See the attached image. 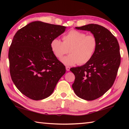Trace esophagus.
Listing matches in <instances>:
<instances>
[{"label":"esophagus","mask_w":129,"mask_h":129,"mask_svg":"<svg viewBox=\"0 0 129 129\" xmlns=\"http://www.w3.org/2000/svg\"><path fill=\"white\" fill-rule=\"evenodd\" d=\"M70 68H70L69 67H66V70L67 71H70Z\"/></svg>","instance_id":"1"}]
</instances>
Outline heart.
<instances>
[{
    "instance_id": "heart-1",
    "label": "heart",
    "mask_w": 129,
    "mask_h": 129,
    "mask_svg": "<svg viewBox=\"0 0 129 129\" xmlns=\"http://www.w3.org/2000/svg\"><path fill=\"white\" fill-rule=\"evenodd\" d=\"M62 40L55 38L50 44L51 51L57 58H61L68 52L70 54L61 58L65 65H74L78 63L84 65L90 61L97 48V40L93 35L77 30H71L62 37Z\"/></svg>"
}]
</instances>
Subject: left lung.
I'll use <instances>...</instances> for the list:
<instances>
[{
    "label": "left lung",
    "instance_id": "obj_1",
    "mask_svg": "<svg viewBox=\"0 0 129 129\" xmlns=\"http://www.w3.org/2000/svg\"><path fill=\"white\" fill-rule=\"evenodd\" d=\"M76 29L90 31L97 40V48L90 61L70 69L75 76L72 88L87 101L101 97L114 84L121 63L119 44L113 35L101 25L90 24Z\"/></svg>",
    "mask_w": 129,
    "mask_h": 129
}]
</instances>
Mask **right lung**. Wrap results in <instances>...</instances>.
Instances as JSON below:
<instances>
[{
    "mask_svg": "<svg viewBox=\"0 0 129 129\" xmlns=\"http://www.w3.org/2000/svg\"><path fill=\"white\" fill-rule=\"evenodd\" d=\"M66 28L36 21L15 35L8 52L11 77L18 90L29 99L48 97L66 72L50 47L51 41Z\"/></svg>",
    "mask_w": 129,
    "mask_h": 129,
    "instance_id": "add662e5",
    "label": "right lung"
}]
</instances>
